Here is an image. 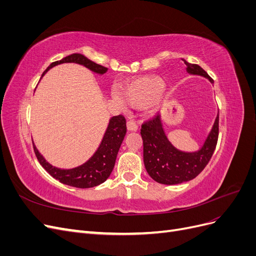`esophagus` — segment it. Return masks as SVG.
Instances as JSON below:
<instances>
[{
    "label": "esophagus",
    "mask_w": 256,
    "mask_h": 256,
    "mask_svg": "<svg viewBox=\"0 0 256 256\" xmlns=\"http://www.w3.org/2000/svg\"><path fill=\"white\" fill-rule=\"evenodd\" d=\"M127 130H128V131H136V130H138L136 122H134V120L127 122Z\"/></svg>",
    "instance_id": "esophagus-1"
}]
</instances>
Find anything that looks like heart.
I'll return each mask as SVG.
<instances>
[{"mask_svg": "<svg viewBox=\"0 0 256 256\" xmlns=\"http://www.w3.org/2000/svg\"><path fill=\"white\" fill-rule=\"evenodd\" d=\"M164 88V81L157 76H148L131 80L122 85V92L113 95L114 99L122 106L127 104L132 106H142L148 104L154 108L158 104V95Z\"/></svg>", "mask_w": 256, "mask_h": 256, "instance_id": "1", "label": "heart"}]
</instances>
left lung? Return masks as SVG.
<instances>
[{"label": "left lung", "mask_w": 256, "mask_h": 256, "mask_svg": "<svg viewBox=\"0 0 256 256\" xmlns=\"http://www.w3.org/2000/svg\"><path fill=\"white\" fill-rule=\"evenodd\" d=\"M182 60L186 64L187 74L204 76L212 84L214 83L202 67ZM218 132L219 114H216L203 145L196 152H184L170 142L161 115H158L156 118L144 124L141 129L143 161L147 173L154 182L164 184H177L193 180L210 160L218 141Z\"/></svg>", "instance_id": "8db88e82"}]
</instances>
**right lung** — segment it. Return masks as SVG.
I'll use <instances>...</instances> for the list:
<instances>
[{"label": "right lung", "instance_id": "add662e5", "mask_svg": "<svg viewBox=\"0 0 256 256\" xmlns=\"http://www.w3.org/2000/svg\"><path fill=\"white\" fill-rule=\"evenodd\" d=\"M65 63L79 64L90 69V72L97 74H104L106 68L96 64L95 62L88 60L81 53H72L60 60L51 63L44 72L42 76L47 74L51 68ZM126 134V120L122 115L113 116L109 120V124L104 131L102 140L100 142L98 148L92 154V156L85 161L84 164L72 168H56L44 158L42 154L36 148L33 143L34 152L42 166L53 178L60 182L72 186L76 188H92L104 182L109 178L115 164L116 156L120 150V144Z\"/></svg>", "mask_w": 256, "mask_h": 256}]
</instances>
